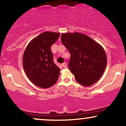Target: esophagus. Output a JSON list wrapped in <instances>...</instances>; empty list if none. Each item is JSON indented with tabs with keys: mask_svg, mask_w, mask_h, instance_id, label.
Masks as SVG:
<instances>
[{
	"mask_svg": "<svg viewBox=\"0 0 126 126\" xmlns=\"http://www.w3.org/2000/svg\"><path fill=\"white\" fill-rule=\"evenodd\" d=\"M62 66H63L64 68L66 67V66H67V63H66V62H64V63H63V64H62Z\"/></svg>",
	"mask_w": 126,
	"mask_h": 126,
	"instance_id": "34e87169",
	"label": "esophagus"
}]
</instances>
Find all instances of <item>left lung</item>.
Here are the masks:
<instances>
[{
	"label": "left lung",
	"instance_id": "8db88e82",
	"mask_svg": "<svg viewBox=\"0 0 126 126\" xmlns=\"http://www.w3.org/2000/svg\"><path fill=\"white\" fill-rule=\"evenodd\" d=\"M61 41L71 57L69 69L81 85L90 86L100 79L105 70L107 56L103 48L86 34L63 33Z\"/></svg>",
	"mask_w": 126,
	"mask_h": 126
}]
</instances>
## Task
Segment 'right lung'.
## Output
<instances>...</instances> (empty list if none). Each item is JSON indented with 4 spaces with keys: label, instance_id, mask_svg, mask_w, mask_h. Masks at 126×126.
<instances>
[{
    "label": "right lung",
    "instance_id": "obj_1",
    "mask_svg": "<svg viewBox=\"0 0 126 126\" xmlns=\"http://www.w3.org/2000/svg\"><path fill=\"white\" fill-rule=\"evenodd\" d=\"M60 33L45 32L33 39L26 48L23 66L27 76L36 86L48 88L56 83L60 69L53 62L51 46Z\"/></svg>",
    "mask_w": 126,
    "mask_h": 126
}]
</instances>
